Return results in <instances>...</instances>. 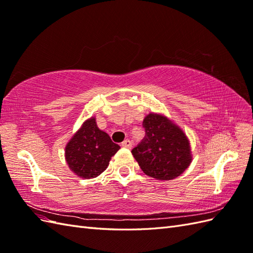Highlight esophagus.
Here are the masks:
<instances>
[{
  "instance_id": "34e87169",
  "label": "esophagus",
  "mask_w": 253,
  "mask_h": 253,
  "mask_svg": "<svg viewBox=\"0 0 253 253\" xmlns=\"http://www.w3.org/2000/svg\"><path fill=\"white\" fill-rule=\"evenodd\" d=\"M122 146H124V148H127V149H130L132 146V142L129 139H126L122 142Z\"/></svg>"
}]
</instances>
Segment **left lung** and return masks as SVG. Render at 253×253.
Listing matches in <instances>:
<instances>
[{
    "label": "left lung",
    "instance_id": "8db88e82",
    "mask_svg": "<svg viewBox=\"0 0 253 253\" xmlns=\"http://www.w3.org/2000/svg\"><path fill=\"white\" fill-rule=\"evenodd\" d=\"M145 136L131 150L140 168L149 177L172 180L192 162L189 140L165 116L151 113L143 121Z\"/></svg>",
    "mask_w": 253,
    "mask_h": 253
}]
</instances>
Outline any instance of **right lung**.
<instances>
[{"label":"right lung","instance_id":"obj_1","mask_svg":"<svg viewBox=\"0 0 253 253\" xmlns=\"http://www.w3.org/2000/svg\"><path fill=\"white\" fill-rule=\"evenodd\" d=\"M121 148L97 127L95 117L86 121L66 146L70 169L81 178H95L103 172Z\"/></svg>","mask_w":253,"mask_h":253}]
</instances>
